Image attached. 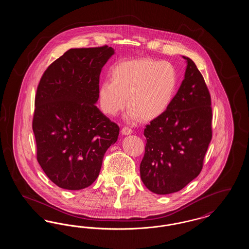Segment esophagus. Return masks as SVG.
<instances>
[{"instance_id": "esophagus-1", "label": "esophagus", "mask_w": 249, "mask_h": 249, "mask_svg": "<svg viewBox=\"0 0 249 249\" xmlns=\"http://www.w3.org/2000/svg\"><path fill=\"white\" fill-rule=\"evenodd\" d=\"M131 132H132V130L129 127H123L122 130H121V133L124 134V135H128V134H130Z\"/></svg>"}]
</instances>
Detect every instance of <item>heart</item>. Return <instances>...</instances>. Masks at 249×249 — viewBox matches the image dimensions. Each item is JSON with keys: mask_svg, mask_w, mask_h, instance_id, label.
I'll list each match as a JSON object with an SVG mask.
<instances>
[{"mask_svg": "<svg viewBox=\"0 0 249 249\" xmlns=\"http://www.w3.org/2000/svg\"><path fill=\"white\" fill-rule=\"evenodd\" d=\"M177 84V71L166 61H121L112 68L111 81L100 85V103L107 115L116 116L124 109L127 99L130 119L150 121L165 112Z\"/></svg>", "mask_w": 249, "mask_h": 249, "instance_id": "obj_1", "label": "heart"}]
</instances>
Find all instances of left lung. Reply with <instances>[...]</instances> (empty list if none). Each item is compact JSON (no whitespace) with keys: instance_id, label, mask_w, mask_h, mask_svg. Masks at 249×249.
<instances>
[{"instance_id":"1","label":"left lung","mask_w":249,"mask_h":249,"mask_svg":"<svg viewBox=\"0 0 249 249\" xmlns=\"http://www.w3.org/2000/svg\"><path fill=\"white\" fill-rule=\"evenodd\" d=\"M185 78L165 112L145 126L140 175L156 194H170L197 178L212 139V107L208 88L188 57Z\"/></svg>"}]
</instances>
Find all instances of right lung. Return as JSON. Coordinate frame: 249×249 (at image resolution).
<instances>
[{
    "instance_id": "obj_1",
    "label": "right lung",
    "mask_w": 249,
    "mask_h": 249,
    "mask_svg": "<svg viewBox=\"0 0 249 249\" xmlns=\"http://www.w3.org/2000/svg\"><path fill=\"white\" fill-rule=\"evenodd\" d=\"M110 47L71 48L43 73L33 130L37 160L59 188L82 190L98 178L104 156L119 137L118 124L95 106Z\"/></svg>"
}]
</instances>
